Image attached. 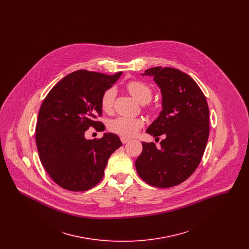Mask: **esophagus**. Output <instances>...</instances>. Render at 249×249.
I'll use <instances>...</instances> for the list:
<instances>
[{
    "mask_svg": "<svg viewBox=\"0 0 249 249\" xmlns=\"http://www.w3.org/2000/svg\"><path fill=\"white\" fill-rule=\"evenodd\" d=\"M120 140H121L122 143H127V142L130 141V139H128V138H126V137H120Z\"/></svg>",
    "mask_w": 249,
    "mask_h": 249,
    "instance_id": "esophagus-1",
    "label": "esophagus"
}]
</instances>
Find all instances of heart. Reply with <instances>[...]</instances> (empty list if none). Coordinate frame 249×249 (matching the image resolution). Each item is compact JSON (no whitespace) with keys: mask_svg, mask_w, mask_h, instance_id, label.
<instances>
[{"mask_svg":"<svg viewBox=\"0 0 249 249\" xmlns=\"http://www.w3.org/2000/svg\"><path fill=\"white\" fill-rule=\"evenodd\" d=\"M127 90L138 103L145 105L152 98V89L142 81H130L127 84ZM116 97V89L110 88L107 89L101 99V107L105 112H110L113 108ZM143 126V121L138 118L118 117L108 121V130L122 137H132Z\"/></svg>","mask_w":249,"mask_h":249,"instance_id":"heart-1","label":"heart"}]
</instances>
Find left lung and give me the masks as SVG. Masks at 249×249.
Instances as JSON below:
<instances>
[{
  "label": "left lung",
  "mask_w": 249,
  "mask_h": 249,
  "mask_svg": "<svg viewBox=\"0 0 249 249\" xmlns=\"http://www.w3.org/2000/svg\"><path fill=\"white\" fill-rule=\"evenodd\" d=\"M141 74L153 77L162 97V110L146 132L165 138L160 148L142 142L136 171L151 186L171 188L187 180L200 164L209 136L208 105L197 83L178 69L154 67Z\"/></svg>",
  "instance_id": "left-lung-1"
}]
</instances>
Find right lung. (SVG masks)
I'll list each match as a JSON object with an SVG mask.
<instances>
[{
    "label": "right lung",
    "instance_id": "1",
    "mask_svg": "<svg viewBox=\"0 0 249 249\" xmlns=\"http://www.w3.org/2000/svg\"><path fill=\"white\" fill-rule=\"evenodd\" d=\"M122 72L107 75L73 71L56 84L44 100L36 124V146L42 164L59 187L71 191L90 190L104 178L108 159L122 145L119 136L106 132L88 140L89 127L102 129L104 92Z\"/></svg>",
    "mask_w": 249,
    "mask_h": 249
}]
</instances>
